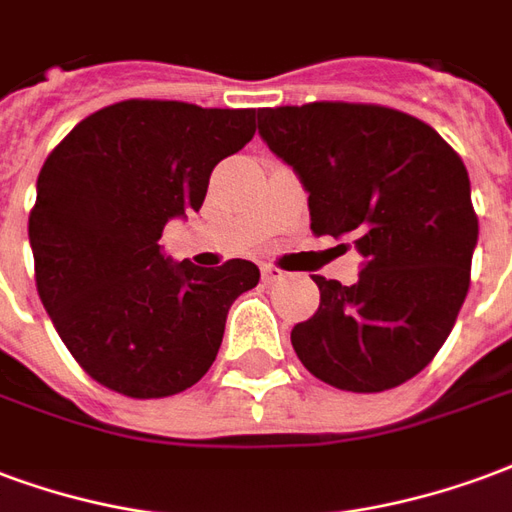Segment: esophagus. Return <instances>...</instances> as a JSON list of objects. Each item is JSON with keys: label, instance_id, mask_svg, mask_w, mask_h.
Wrapping results in <instances>:
<instances>
[{"label": "esophagus", "instance_id": "34e87169", "mask_svg": "<svg viewBox=\"0 0 512 512\" xmlns=\"http://www.w3.org/2000/svg\"><path fill=\"white\" fill-rule=\"evenodd\" d=\"M286 278V272L281 270V267H275V264H264L261 267V281L264 283H278Z\"/></svg>", "mask_w": 512, "mask_h": 512}]
</instances>
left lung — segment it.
Listing matches in <instances>:
<instances>
[{
  "label": "left lung",
  "instance_id": "obj_1",
  "mask_svg": "<svg viewBox=\"0 0 512 512\" xmlns=\"http://www.w3.org/2000/svg\"><path fill=\"white\" fill-rule=\"evenodd\" d=\"M259 133L308 190L313 234L352 237L365 256L352 286L313 275L322 302L294 324L300 363L349 393L404 384L469 292L477 215L464 160L423 119L376 103L261 108Z\"/></svg>",
  "mask_w": 512,
  "mask_h": 512
}]
</instances>
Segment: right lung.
Instances as JSON below:
<instances>
[{"label": "right lung", "instance_id": "1", "mask_svg": "<svg viewBox=\"0 0 512 512\" xmlns=\"http://www.w3.org/2000/svg\"><path fill=\"white\" fill-rule=\"evenodd\" d=\"M256 133V108L122 100L48 155L29 212L37 294L76 363L114 393L166 398L210 371L253 261L196 267L160 251L201 210L212 169Z\"/></svg>", "mask_w": 512, "mask_h": 512}]
</instances>
